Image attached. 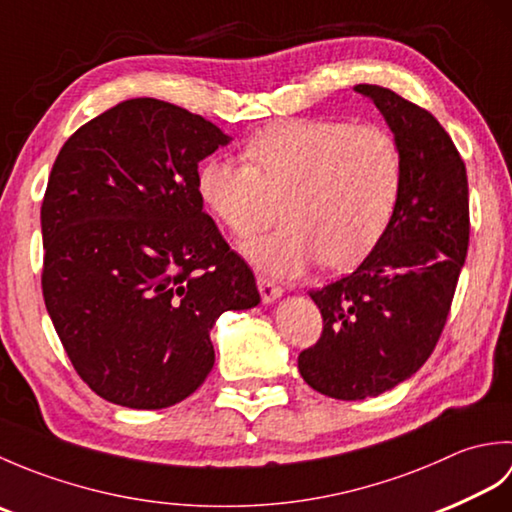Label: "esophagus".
Segmentation results:
<instances>
[{
	"label": "esophagus",
	"instance_id": "34e87169",
	"mask_svg": "<svg viewBox=\"0 0 512 512\" xmlns=\"http://www.w3.org/2000/svg\"><path fill=\"white\" fill-rule=\"evenodd\" d=\"M257 286H259V295H262L264 303H273L275 299L284 295V288L277 286L275 281L268 277H257Z\"/></svg>",
	"mask_w": 512,
	"mask_h": 512
}]
</instances>
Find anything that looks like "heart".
<instances>
[{
  "label": "heart",
  "instance_id": "1",
  "mask_svg": "<svg viewBox=\"0 0 512 512\" xmlns=\"http://www.w3.org/2000/svg\"><path fill=\"white\" fill-rule=\"evenodd\" d=\"M242 160H206L200 198L237 237L266 228L281 202L286 224L244 248L277 277L319 259L328 268L361 262L385 235L402 189L400 147L378 125L288 118L250 136Z\"/></svg>",
  "mask_w": 512,
  "mask_h": 512
}]
</instances>
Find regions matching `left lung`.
Masks as SVG:
<instances>
[{
  "label": "left lung",
  "mask_w": 512,
  "mask_h": 512,
  "mask_svg": "<svg viewBox=\"0 0 512 512\" xmlns=\"http://www.w3.org/2000/svg\"><path fill=\"white\" fill-rule=\"evenodd\" d=\"M385 116L402 154V189L385 235L354 273L310 290L321 339L299 354L303 380L363 400L411 378L447 323L469 250V180L431 112L380 85H356Z\"/></svg>",
  "instance_id": "1"
}]
</instances>
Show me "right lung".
Here are the masks:
<instances>
[{"mask_svg": "<svg viewBox=\"0 0 512 512\" xmlns=\"http://www.w3.org/2000/svg\"><path fill=\"white\" fill-rule=\"evenodd\" d=\"M228 140L184 107L129 99L76 129L54 160L43 301L76 374L114 405L191 396L215 363V319L259 303L253 270L198 191V162Z\"/></svg>", "mask_w": 512, "mask_h": 512, "instance_id": "add662e5", "label": "right lung"}]
</instances>
